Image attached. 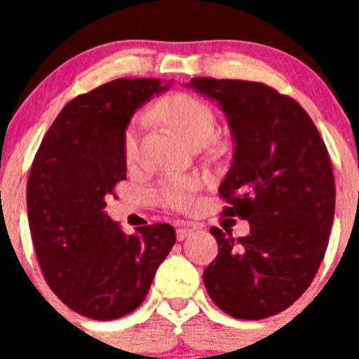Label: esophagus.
Returning a JSON list of instances; mask_svg holds the SVG:
<instances>
[{"label": "esophagus", "instance_id": "obj_1", "mask_svg": "<svg viewBox=\"0 0 359 359\" xmlns=\"http://www.w3.org/2000/svg\"><path fill=\"white\" fill-rule=\"evenodd\" d=\"M193 233H194V229H193V227H189V226H179V227H177V231H175L177 240H179V241H184L186 238H189Z\"/></svg>", "mask_w": 359, "mask_h": 359}]
</instances>
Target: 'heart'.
I'll list each match as a JSON object with an SVG mask.
<instances>
[{
    "instance_id": "obj_1",
    "label": "heart",
    "mask_w": 359,
    "mask_h": 359,
    "mask_svg": "<svg viewBox=\"0 0 359 359\" xmlns=\"http://www.w3.org/2000/svg\"><path fill=\"white\" fill-rule=\"evenodd\" d=\"M156 112L159 118L170 123L191 146L201 140H212L217 132V119L212 107L191 93H172L165 97L156 104ZM140 126H142V118L133 116L123 132L121 149L126 163H133L137 159ZM198 189H200V180L194 177L170 175L158 184L154 189V200L165 208L184 212L194 206Z\"/></svg>"
}]
</instances>
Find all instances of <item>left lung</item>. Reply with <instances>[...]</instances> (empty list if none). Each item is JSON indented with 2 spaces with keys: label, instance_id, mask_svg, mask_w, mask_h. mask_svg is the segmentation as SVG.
Instances as JSON below:
<instances>
[{
  "label": "left lung",
  "instance_id": "8db88e82",
  "mask_svg": "<svg viewBox=\"0 0 359 359\" xmlns=\"http://www.w3.org/2000/svg\"><path fill=\"white\" fill-rule=\"evenodd\" d=\"M189 86L226 112L236 146L219 189L222 213L250 224L238 240L210 229L219 253L203 281L224 313L264 320L290 307L320 269L335 213L330 156L302 106L264 83L193 78Z\"/></svg>",
  "mask_w": 359,
  "mask_h": 359
}]
</instances>
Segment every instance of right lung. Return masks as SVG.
Returning <instances> with one entry per match:
<instances>
[{
    "label": "right lung",
    "instance_id": "1",
    "mask_svg": "<svg viewBox=\"0 0 359 359\" xmlns=\"http://www.w3.org/2000/svg\"><path fill=\"white\" fill-rule=\"evenodd\" d=\"M168 85L119 78L74 97L32 161L27 217L36 257L52 292L81 316L107 321L135 311L175 245L170 224L126 234L104 212L126 179L121 139L130 118Z\"/></svg>",
    "mask_w": 359,
    "mask_h": 359
}]
</instances>
